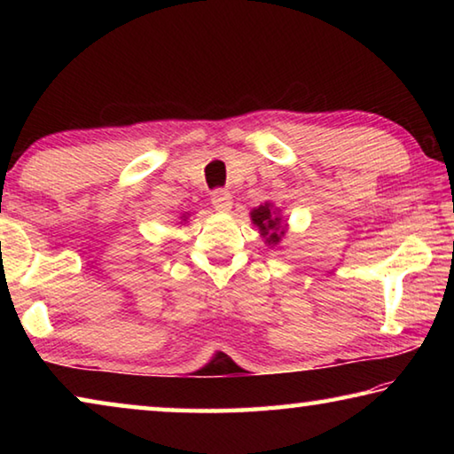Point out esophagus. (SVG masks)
Here are the masks:
<instances>
[{"instance_id":"esophagus-1","label":"esophagus","mask_w":454,"mask_h":454,"mask_svg":"<svg viewBox=\"0 0 454 454\" xmlns=\"http://www.w3.org/2000/svg\"><path fill=\"white\" fill-rule=\"evenodd\" d=\"M212 206L218 212H230L232 210V196L226 190H214L212 192Z\"/></svg>"}]
</instances>
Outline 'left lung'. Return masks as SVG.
Segmentation results:
<instances>
[{
    "instance_id": "obj_1",
    "label": "left lung",
    "mask_w": 454,
    "mask_h": 454,
    "mask_svg": "<svg viewBox=\"0 0 454 454\" xmlns=\"http://www.w3.org/2000/svg\"><path fill=\"white\" fill-rule=\"evenodd\" d=\"M250 220L258 228L260 238H264V244L270 246V248L282 242V238L288 230V222L284 220L282 210L272 202H264L258 208H252Z\"/></svg>"
}]
</instances>
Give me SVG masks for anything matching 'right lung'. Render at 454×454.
Here are the masks:
<instances>
[{
	"label": "right lung",
	"mask_w": 454,
	"mask_h": 454,
	"mask_svg": "<svg viewBox=\"0 0 454 454\" xmlns=\"http://www.w3.org/2000/svg\"><path fill=\"white\" fill-rule=\"evenodd\" d=\"M188 218H190V214H188V212H186V214H182V216H180V224H186Z\"/></svg>",
	"instance_id": "add662e5"
}]
</instances>
